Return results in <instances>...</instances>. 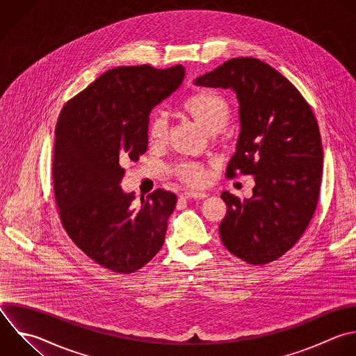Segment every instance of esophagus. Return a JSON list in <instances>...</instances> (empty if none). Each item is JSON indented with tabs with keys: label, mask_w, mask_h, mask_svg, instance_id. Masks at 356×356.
<instances>
[{
	"label": "esophagus",
	"mask_w": 356,
	"mask_h": 356,
	"mask_svg": "<svg viewBox=\"0 0 356 356\" xmlns=\"http://www.w3.org/2000/svg\"><path fill=\"white\" fill-rule=\"evenodd\" d=\"M207 195L206 193H202V192H193V191H185L181 193V197L182 199H203L206 197Z\"/></svg>",
	"instance_id": "obj_1"
}]
</instances>
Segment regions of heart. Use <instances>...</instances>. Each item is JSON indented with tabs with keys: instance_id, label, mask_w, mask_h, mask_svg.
I'll return each instance as SVG.
<instances>
[{
	"instance_id": "obj_1",
	"label": "heart",
	"mask_w": 356,
	"mask_h": 356,
	"mask_svg": "<svg viewBox=\"0 0 356 356\" xmlns=\"http://www.w3.org/2000/svg\"><path fill=\"white\" fill-rule=\"evenodd\" d=\"M179 110L186 114L206 134L214 135L225 128L231 117V107L225 97L211 90L189 95L179 103ZM168 138V122L161 113H154L147 125V139L153 146H161ZM174 175L184 184L199 188L207 181V168L203 163L181 161L172 167Z\"/></svg>"
}]
</instances>
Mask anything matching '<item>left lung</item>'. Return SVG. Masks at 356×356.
I'll return each mask as SVG.
<instances>
[{
	"label": "left lung",
	"instance_id": "8db88e82",
	"mask_svg": "<svg viewBox=\"0 0 356 356\" xmlns=\"http://www.w3.org/2000/svg\"><path fill=\"white\" fill-rule=\"evenodd\" d=\"M197 86L232 89L241 134L227 177L254 175L253 196L221 197L224 246L254 266L277 260L307 228L318 200L323 147L316 117L299 90L257 58H232L197 78Z\"/></svg>",
	"mask_w": 356,
	"mask_h": 356
}]
</instances>
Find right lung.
<instances>
[{
    "label": "right lung",
    "instance_id": "obj_1",
    "mask_svg": "<svg viewBox=\"0 0 356 356\" xmlns=\"http://www.w3.org/2000/svg\"><path fill=\"white\" fill-rule=\"evenodd\" d=\"M185 76L175 65L107 71L63 108L56 128L53 188L60 220L72 242L97 264L131 274L161 249L177 196L156 189L134 206L120 184L128 160L147 150L152 110Z\"/></svg>",
    "mask_w": 356,
    "mask_h": 356
}]
</instances>
